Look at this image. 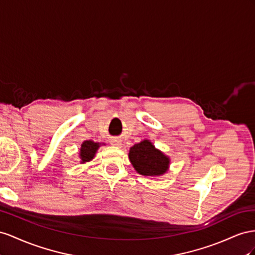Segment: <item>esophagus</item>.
I'll return each instance as SVG.
<instances>
[{
  "label": "esophagus",
  "mask_w": 255,
  "mask_h": 255,
  "mask_svg": "<svg viewBox=\"0 0 255 255\" xmlns=\"http://www.w3.org/2000/svg\"><path fill=\"white\" fill-rule=\"evenodd\" d=\"M111 144L113 145V146H121L122 145V141L121 140H118V139H113L111 141Z\"/></svg>",
  "instance_id": "obj_1"
}]
</instances>
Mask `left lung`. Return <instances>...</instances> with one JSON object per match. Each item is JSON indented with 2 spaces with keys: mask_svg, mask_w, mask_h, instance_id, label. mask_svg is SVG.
Listing matches in <instances>:
<instances>
[{
  "mask_svg": "<svg viewBox=\"0 0 255 255\" xmlns=\"http://www.w3.org/2000/svg\"><path fill=\"white\" fill-rule=\"evenodd\" d=\"M128 157L136 173L143 176H162L169 171L171 163L170 157L156 148L148 139H144L130 147Z\"/></svg>",
  "mask_w": 255,
  "mask_h": 255,
  "instance_id": "obj_1",
  "label": "left lung"
}]
</instances>
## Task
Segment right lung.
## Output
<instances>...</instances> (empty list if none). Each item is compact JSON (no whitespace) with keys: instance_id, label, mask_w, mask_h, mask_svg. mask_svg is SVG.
Segmentation results:
<instances>
[{"instance_id":"obj_1","label":"right lung","mask_w":255,"mask_h":255,"mask_svg":"<svg viewBox=\"0 0 255 255\" xmlns=\"http://www.w3.org/2000/svg\"><path fill=\"white\" fill-rule=\"evenodd\" d=\"M105 145V143H98L94 142L92 140H85L82 142L81 147H80L79 151V158H80V163L84 164L86 162H90L95 157L97 150L100 146Z\"/></svg>"}]
</instances>
